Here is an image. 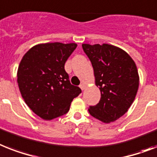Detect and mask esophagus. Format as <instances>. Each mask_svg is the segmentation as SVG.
<instances>
[{
    "label": "esophagus",
    "mask_w": 157,
    "mask_h": 157,
    "mask_svg": "<svg viewBox=\"0 0 157 157\" xmlns=\"http://www.w3.org/2000/svg\"><path fill=\"white\" fill-rule=\"evenodd\" d=\"M79 86H80V88L82 89V90H85V88H86V85H85L84 83H81V84H80Z\"/></svg>",
    "instance_id": "obj_1"
}]
</instances>
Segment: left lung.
Here are the masks:
<instances>
[{
    "mask_svg": "<svg viewBox=\"0 0 157 157\" xmlns=\"http://www.w3.org/2000/svg\"><path fill=\"white\" fill-rule=\"evenodd\" d=\"M94 69L95 85L101 99L89 107L97 120L109 124L120 119L132 104L139 88L136 65L124 50L109 44H82Z\"/></svg>",
    "mask_w": 157,
    "mask_h": 157,
    "instance_id": "1",
    "label": "left lung"
}]
</instances>
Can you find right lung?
Listing matches in <instances>:
<instances>
[{
  "instance_id": "right-lung-1",
  "label": "right lung",
  "mask_w": 157,
  "mask_h": 157,
  "mask_svg": "<svg viewBox=\"0 0 157 157\" xmlns=\"http://www.w3.org/2000/svg\"><path fill=\"white\" fill-rule=\"evenodd\" d=\"M76 47V43L37 44L21 60L17 74L20 92L27 106L43 120L67 113L72 100L82 92L71 84L64 69Z\"/></svg>"
}]
</instances>
